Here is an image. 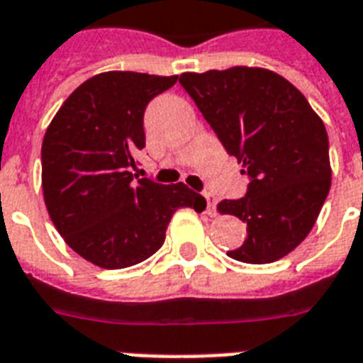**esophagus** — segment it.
I'll return each mask as SVG.
<instances>
[{
	"instance_id": "obj_1",
	"label": "esophagus",
	"mask_w": 363,
	"mask_h": 363,
	"mask_svg": "<svg viewBox=\"0 0 363 363\" xmlns=\"http://www.w3.org/2000/svg\"><path fill=\"white\" fill-rule=\"evenodd\" d=\"M205 201H207V213L209 215H215V207H216V198L213 194H203Z\"/></svg>"
}]
</instances>
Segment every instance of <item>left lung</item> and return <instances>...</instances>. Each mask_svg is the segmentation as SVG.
Returning <instances> with one entry per match:
<instances>
[{"mask_svg": "<svg viewBox=\"0 0 363 363\" xmlns=\"http://www.w3.org/2000/svg\"><path fill=\"white\" fill-rule=\"evenodd\" d=\"M179 82L250 177L245 198L216 205L247 222V239L228 256L245 264L284 258L309 235L332 184L322 118L292 82L264 67L182 73Z\"/></svg>", "mask_w": 363, "mask_h": 363, "instance_id": "1", "label": "left lung"}]
</instances>
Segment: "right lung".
Returning a JSON list of instances; mask_svg holds the SVG:
<instances>
[{"label": "right lung", "instance_id": "1", "mask_svg": "<svg viewBox=\"0 0 363 363\" xmlns=\"http://www.w3.org/2000/svg\"><path fill=\"white\" fill-rule=\"evenodd\" d=\"M179 75L107 71L65 99L41 147L43 198L48 216L79 256L104 269L150 258L165 241L177 209H205L203 196L177 182L137 179L148 101Z\"/></svg>", "mask_w": 363, "mask_h": 363}]
</instances>
